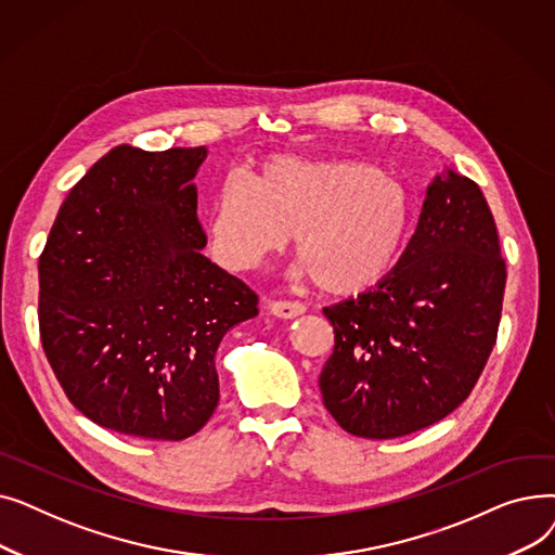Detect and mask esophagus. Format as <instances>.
Listing matches in <instances>:
<instances>
[{
  "instance_id": "1",
  "label": "esophagus",
  "mask_w": 555,
  "mask_h": 555,
  "mask_svg": "<svg viewBox=\"0 0 555 555\" xmlns=\"http://www.w3.org/2000/svg\"><path fill=\"white\" fill-rule=\"evenodd\" d=\"M270 310H272V314H276L281 319H295L306 312V306L299 301H272Z\"/></svg>"
}]
</instances>
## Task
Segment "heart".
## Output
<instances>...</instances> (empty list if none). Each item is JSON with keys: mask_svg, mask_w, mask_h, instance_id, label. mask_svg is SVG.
<instances>
[{"mask_svg": "<svg viewBox=\"0 0 555 555\" xmlns=\"http://www.w3.org/2000/svg\"><path fill=\"white\" fill-rule=\"evenodd\" d=\"M412 227L404 184L356 159L270 157L254 180L229 178L211 207V238L229 270H249L297 233L304 274L333 297H356L398 262Z\"/></svg>", "mask_w": 555, "mask_h": 555, "instance_id": "1", "label": "heart"}]
</instances>
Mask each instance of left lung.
<instances>
[{"mask_svg":"<svg viewBox=\"0 0 555 555\" xmlns=\"http://www.w3.org/2000/svg\"><path fill=\"white\" fill-rule=\"evenodd\" d=\"M506 262L481 189L446 170L414 236L373 289L324 308L335 331L319 389L341 429L398 439L470 396L502 319Z\"/></svg>","mask_w":555,"mask_h":555,"instance_id":"1","label":"left lung"}]
</instances>
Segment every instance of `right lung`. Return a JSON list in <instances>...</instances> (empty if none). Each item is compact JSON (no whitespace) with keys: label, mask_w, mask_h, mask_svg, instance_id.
<instances>
[{"label":"right lung","mask_w":555,"mask_h":555,"mask_svg":"<svg viewBox=\"0 0 555 555\" xmlns=\"http://www.w3.org/2000/svg\"><path fill=\"white\" fill-rule=\"evenodd\" d=\"M207 149L116 145L69 191L40 256V339L76 410L153 441L214 416L216 351L258 297L199 249Z\"/></svg>","instance_id":"right-lung-1"}]
</instances>
